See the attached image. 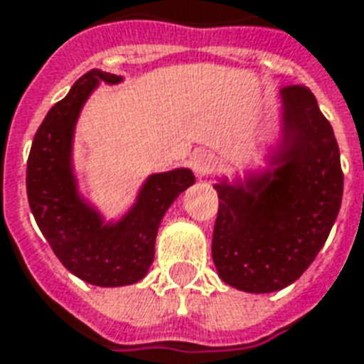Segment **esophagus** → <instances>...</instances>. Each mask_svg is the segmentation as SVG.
Segmentation results:
<instances>
[{
    "label": "esophagus",
    "mask_w": 364,
    "mask_h": 364,
    "mask_svg": "<svg viewBox=\"0 0 364 364\" xmlns=\"http://www.w3.org/2000/svg\"><path fill=\"white\" fill-rule=\"evenodd\" d=\"M191 166H193V171H195L196 177L203 179L210 171H214V168L218 166V158L210 150H198L191 158Z\"/></svg>",
    "instance_id": "1"
}]
</instances>
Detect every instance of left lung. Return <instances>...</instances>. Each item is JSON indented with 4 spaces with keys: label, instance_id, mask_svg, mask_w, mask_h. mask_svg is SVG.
I'll return each instance as SVG.
<instances>
[{
    "label": "left lung",
    "instance_id": "left-lung-1",
    "mask_svg": "<svg viewBox=\"0 0 364 364\" xmlns=\"http://www.w3.org/2000/svg\"><path fill=\"white\" fill-rule=\"evenodd\" d=\"M279 131L262 166L220 175L212 258L218 276L247 293L279 291L312 264L343 195L340 148L314 94L279 92Z\"/></svg>",
    "mask_w": 364,
    "mask_h": 364
}]
</instances>
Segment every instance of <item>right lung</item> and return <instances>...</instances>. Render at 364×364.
<instances>
[{
	"label": "right lung",
	"instance_id": "obj_1",
	"mask_svg": "<svg viewBox=\"0 0 364 364\" xmlns=\"http://www.w3.org/2000/svg\"><path fill=\"white\" fill-rule=\"evenodd\" d=\"M100 82L119 85L123 77L92 69L48 112L32 141L26 195L42 235L67 270L86 284L121 287L148 274L161 218L195 183V175L189 168L148 175L134 203L107 220L82 195L73 158L77 121Z\"/></svg>",
	"mask_w": 364,
	"mask_h": 364
}]
</instances>
